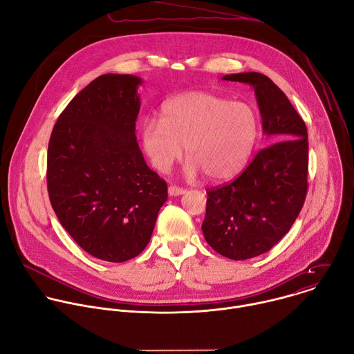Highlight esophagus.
<instances>
[{"label":"esophagus","instance_id":"1","mask_svg":"<svg viewBox=\"0 0 354 354\" xmlns=\"http://www.w3.org/2000/svg\"><path fill=\"white\" fill-rule=\"evenodd\" d=\"M168 193L169 196H180L183 193H186V190L183 187H179V186H175V185H171L168 187Z\"/></svg>","mask_w":354,"mask_h":354}]
</instances>
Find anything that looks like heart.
Returning a JSON list of instances; mask_svg holds the SVG:
<instances>
[{
	"label": "heart",
	"instance_id": "heart-1",
	"mask_svg": "<svg viewBox=\"0 0 354 354\" xmlns=\"http://www.w3.org/2000/svg\"><path fill=\"white\" fill-rule=\"evenodd\" d=\"M258 129V116L250 105L209 92H187L168 100L161 119L147 118L140 136L144 153L157 171L168 172L180 160L185 145L186 176L205 172L212 180H223L245 167Z\"/></svg>",
	"mask_w": 354,
	"mask_h": 354
}]
</instances>
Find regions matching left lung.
<instances>
[{
  "instance_id": "left-lung-1",
  "label": "left lung",
  "mask_w": 354,
  "mask_h": 354,
  "mask_svg": "<svg viewBox=\"0 0 354 354\" xmlns=\"http://www.w3.org/2000/svg\"><path fill=\"white\" fill-rule=\"evenodd\" d=\"M221 80L255 89L262 130L273 142L232 182L207 189L201 230L220 255L245 261L270 250L291 228L308 189V133L286 93L261 73Z\"/></svg>"
}]
</instances>
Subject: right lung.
Wrapping results in <instances>:
<instances>
[{
	"label": "right lung",
	"mask_w": 354,
	"mask_h": 354,
	"mask_svg": "<svg viewBox=\"0 0 354 354\" xmlns=\"http://www.w3.org/2000/svg\"><path fill=\"white\" fill-rule=\"evenodd\" d=\"M141 82L130 74L97 77L73 97L48 141L50 203L71 238L106 262L141 254L168 198L167 182L137 144Z\"/></svg>",
	"instance_id": "1"
}]
</instances>
